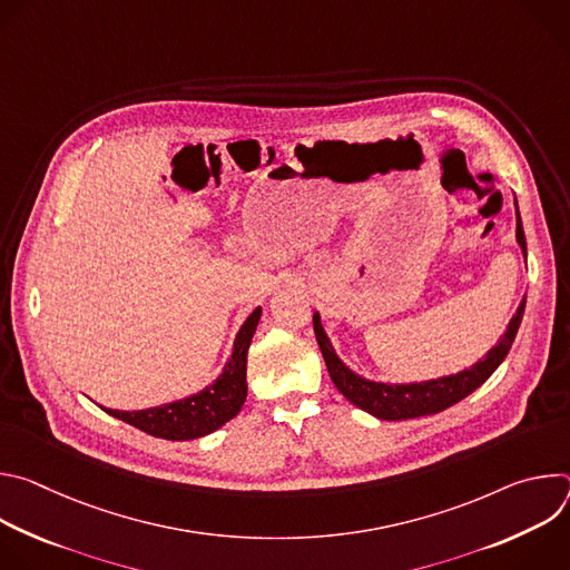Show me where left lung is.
I'll return each instance as SVG.
<instances>
[{"instance_id": "obj_1", "label": "left lung", "mask_w": 570, "mask_h": 570, "mask_svg": "<svg viewBox=\"0 0 570 570\" xmlns=\"http://www.w3.org/2000/svg\"><path fill=\"white\" fill-rule=\"evenodd\" d=\"M517 240H519L523 255L528 257L525 234H523L519 207H517ZM523 311H525V299L521 302L514 317L510 320L508 332L503 334L499 345L487 352V356L480 358L469 370H462L453 376H442V379H435V381L409 383V385L374 383V381L356 376L336 356L327 334H324V330H322L317 313L313 315V332H315L322 358H324V363H327L330 376H332L334 385L345 394V399H350L356 405V409H361V411H365V413H370L379 420L394 422V420H413V417L440 413V411L449 409V405L462 401L466 394H471L478 385H482L487 379H490L494 374V370L503 363V358L508 356V352H510V347L517 338L519 324L523 320Z\"/></svg>"}]
</instances>
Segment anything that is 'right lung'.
<instances>
[{
    "mask_svg": "<svg viewBox=\"0 0 570 570\" xmlns=\"http://www.w3.org/2000/svg\"><path fill=\"white\" fill-rule=\"evenodd\" d=\"M262 317V308L257 306L248 320L243 322V327L236 334L232 356L223 370V374L216 379L214 385L205 387L203 392L157 405V409L124 413V411H108L112 417L161 440H196L203 435L214 433L225 422L236 417L240 411L243 401L248 394L246 383V363H248V347L255 336L257 322Z\"/></svg>",
    "mask_w": 570,
    "mask_h": 570,
    "instance_id": "1",
    "label": "right lung"
}]
</instances>
